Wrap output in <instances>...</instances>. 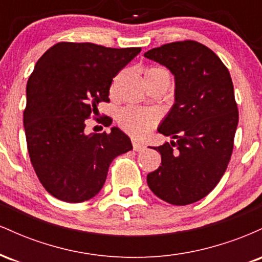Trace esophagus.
Returning a JSON list of instances; mask_svg holds the SVG:
<instances>
[{
	"mask_svg": "<svg viewBox=\"0 0 262 262\" xmlns=\"http://www.w3.org/2000/svg\"><path fill=\"white\" fill-rule=\"evenodd\" d=\"M132 144H133V149L135 151H143V150H145V145L144 144H141L140 141L133 139L132 140Z\"/></svg>",
	"mask_w": 262,
	"mask_h": 262,
	"instance_id": "obj_1",
	"label": "esophagus"
}]
</instances>
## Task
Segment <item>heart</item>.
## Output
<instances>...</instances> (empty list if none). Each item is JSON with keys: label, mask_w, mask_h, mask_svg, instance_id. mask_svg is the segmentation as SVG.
Masks as SVG:
<instances>
[{"label": "heart", "mask_w": 262, "mask_h": 262, "mask_svg": "<svg viewBox=\"0 0 262 262\" xmlns=\"http://www.w3.org/2000/svg\"><path fill=\"white\" fill-rule=\"evenodd\" d=\"M167 76L170 77L169 71L161 66H150L144 70V77ZM117 122L123 130L135 138H143L144 135L158 123V114L152 111L143 110L133 106L122 108L117 116Z\"/></svg>", "instance_id": "b5f03b06"}]
</instances>
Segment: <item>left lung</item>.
I'll list each match as a JSON object with an SVG mask.
<instances>
[{"instance_id": "8db88e82", "label": "left lung", "mask_w": 262, "mask_h": 262, "mask_svg": "<svg viewBox=\"0 0 262 262\" xmlns=\"http://www.w3.org/2000/svg\"><path fill=\"white\" fill-rule=\"evenodd\" d=\"M145 58L175 75V104L159 127L172 141L154 148L161 166L148 186L176 206L202 200L229 164L239 112L230 74L217 54L194 40L173 41L149 50Z\"/></svg>"}]
</instances>
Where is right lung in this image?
Segmentation results:
<instances>
[{
	"label": "right lung",
	"mask_w": 262,
	"mask_h": 262,
	"mask_svg": "<svg viewBox=\"0 0 262 262\" xmlns=\"http://www.w3.org/2000/svg\"><path fill=\"white\" fill-rule=\"evenodd\" d=\"M140 50L60 41L35 64L23 113L27 146L39 181L58 200L80 203L95 197L113 159L133 149L118 128L100 134H86L85 128L97 104L110 102L114 77ZM101 122L112 124L107 116Z\"/></svg>",
	"instance_id": "obj_1"
}]
</instances>
